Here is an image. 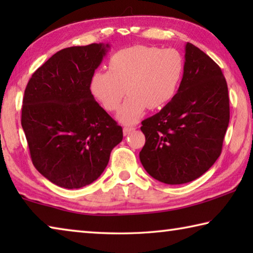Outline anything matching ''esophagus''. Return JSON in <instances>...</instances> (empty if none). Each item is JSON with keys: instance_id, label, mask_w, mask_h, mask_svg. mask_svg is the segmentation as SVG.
<instances>
[{"instance_id": "esophagus-1", "label": "esophagus", "mask_w": 253, "mask_h": 253, "mask_svg": "<svg viewBox=\"0 0 253 253\" xmlns=\"http://www.w3.org/2000/svg\"><path fill=\"white\" fill-rule=\"evenodd\" d=\"M132 130H135V127H124V129H123V131H124V135H128V134H130V132L132 131Z\"/></svg>"}]
</instances>
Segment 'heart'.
<instances>
[{
  "label": "heart",
  "mask_w": 253,
  "mask_h": 253,
  "mask_svg": "<svg viewBox=\"0 0 253 253\" xmlns=\"http://www.w3.org/2000/svg\"><path fill=\"white\" fill-rule=\"evenodd\" d=\"M184 75V59L176 49L132 45L117 51L109 71L97 70L90 79L92 97L106 110L115 111L126 91L128 98L117 119L132 125L146 109H162L174 99Z\"/></svg>",
  "instance_id": "heart-1"
}]
</instances>
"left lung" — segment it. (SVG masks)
I'll use <instances>...</instances> for the list:
<instances>
[{"instance_id": "1", "label": "left lung", "mask_w": 253, "mask_h": 253, "mask_svg": "<svg viewBox=\"0 0 253 253\" xmlns=\"http://www.w3.org/2000/svg\"><path fill=\"white\" fill-rule=\"evenodd\" d=\"M229 121L228 84L221 68L187 42L176 96L142 122L146 138L139 153L142 165L162 183L194 181L219 158Z\"/></svg>"}]
</instances>
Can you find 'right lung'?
<instances>
[{
    "instance_id": "1",
    "label": "right lung",
    "mask_w": 253,
    "mask_h": 253,
    "mask_svg": "<svg viewBox=\"0 0 253 253\" xmlns=\"http://www.w3.org/2000/svg\"><path fill=\"white\" fill-rule=\"evenodd\" d=\"M108 43L58 51L32 75L21 124L36 169L55 185L80 188L100 176L123 128L90 92Z\"/></svg>"
}]
</instances>
